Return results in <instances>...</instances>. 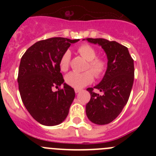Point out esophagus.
Here are the masks:
<instances>
[{
    "label": "esophagus",
    "instance_id": "esophagus-1",
    "mask_svg": "<svg viewBox=\"0 0 156 156\" xmlns=\"http://www.w3.org/2000/svg\"><path fill=\"white\" fill-rule=\"evenodd\" d=\"M75 92L76 94L79 93V92H80V89H75Z\"/></svg>",
    "mask_w": 156,
    "mask_h": 156
}]
</instances>
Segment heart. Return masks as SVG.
I'll list each match as a JSON object with an SVG mask.
<instances>
[{
  "mask_svg": "<svg viewBox=\"0 0 156 156\" xmlns=\"http://www.w3.org/2000/svg\"><path fill=\"white\" fill-rule=\"evenodd\" d=\"M76 51L87 61L85 66V70L87 71L81 73L71 72L66 76L65 80L69 86L75 89H80L93 82L94 76L97 79L101 78L105 73L108 64L104 58L98 57L97 51L90 45L87 44H81L77 47ZM69 63L70 52L66 51L59 59V68L61 71H67L69 67Z\"/></svg>",
  "mask_w": 156,
  "mask_h": 156,
  "instance_id": "1",
  "label": "heart"
}]
</instances>
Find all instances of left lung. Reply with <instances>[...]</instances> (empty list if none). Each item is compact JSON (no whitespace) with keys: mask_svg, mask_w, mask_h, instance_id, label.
<instances>
[{"mask_svg":"<svg viewBox=\"0 0 156 156\" xmlns=\"http://www.w3.org/2000/svg\"><path fill=\"white\" fill-rule=\"evenodd\" d=\"M101 45L108 57V68L99 84L89 87L90 101L86 105L87 118L95 124H108L120 114L129 98L134 79L133 59L127 48L116 41L87 38ZM98 89L102 95L95 93Z\"/></svg>","mask_w":156,"mask_h":156,"instance_id":"1","label":"left lung"}]
</instances>
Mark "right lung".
Returning <instances> with one entry per match:
<instances>
[{
    "label": "right lung",
    "mask_w": 156,
    "mask_h": 156,
    "mask_svg": "<svg viewBox=\"0 0 156 156\" xmlns=\"http://www.w3.org/2000/svg\"><path fill=\"white\" fill-rule=\"evenodd\" d=\"M78 40L52 37L35 43L23 55L18 74L19 89L25 107L35 120L45 126L61 123L75 98L73 87L64 83L59 59ZM59 87L54 92L52 88Z\"/></svg>",
    "instance_id": "add662e5"
}]
</instances>
